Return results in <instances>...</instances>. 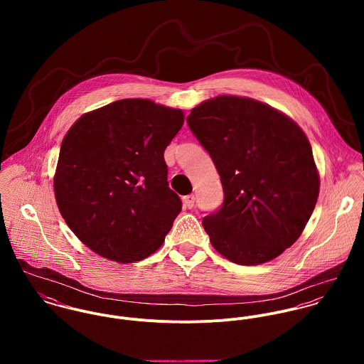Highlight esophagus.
<instances>
[{
    "instance_id": "esophagus-1",
    "label": "esophagus",
    "mask_w": 364,
    "mask_h": 364,
    "mask_svg": "<svg viewBox=\"0 0 364 364\" xmlns=\"http://www.w3.org/2000/svg\"><path fill=\"white\" fill-rule=\"evenodd\" d=\"M182 202H183V206H185V208H192L195 206V196H193V195L183 196Z\"/></svg>"
}]
</instances>
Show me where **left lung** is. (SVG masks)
<instances>
[{
	"mask_svg": "<svg viewBox=\"0 0 364 364\" xmlns=\"http://www.w3.org/2000/svg\"><path fill=\"white\" fill-rule=\"evenodd\" d=\"M188 124L223 185V206L203 218L214 250L247 266L277 258L301 235L319 193L306 133L277 109L234 95L198 105Z\"/></svg>",
	"mask_w": 364,
	"mask_h": 364,
	"instance_id": "1",
	"label": "left lung"
}]
</instances>
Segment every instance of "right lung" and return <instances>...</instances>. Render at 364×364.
I'll use <instances>...</instances> for the list:
<instances>
[{
    "instance_id": "add662e5",
    "label": "right lung",
    "mask_w": 364,
    "mask_h": 364,
    "mask_svg": "<svg viewBox=\"0 0 364 364\" xmlns=\"http://www.w3.org/2000/svg\"><path fill=\"white\" fill-rule=\"evenodd\" d=\"M181 109L120 100L82 114L63 139L54 173L58 210L77 238L106 259L133 263L162 245L182 210L164 151Z\"/></svg>"
}]
</instances>
